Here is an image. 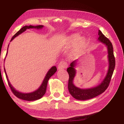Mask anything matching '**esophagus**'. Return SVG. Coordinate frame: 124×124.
<instances>
[{"instance_id": "esophagus-1", "label": "esophagus", "mask_w": 124, "mask_h": 124, "mask_svg": "<svg viewBox=\"0 0 124 124\" xmlns=\"http://www.w3.org/2000/svg\"><path fill=\"white\" fill-rule=\"evenodd\" d=\"M68 67V63L66 61H62L59 62L58 66V68L59 70L66 69Z\"/></svg>"}]
</instances>
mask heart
Returning a JSON list of instances; mask_svg holds the SVG:
<instances>
[{"label": "heart", "instance_id": "heart-1", "mask_svg": "<svg viewBox=\"0 0 124 124\" xmlns=\"http://www.w3.org/2000/svg\"><path fill=\"white\" fill-rule=\"evenodd\" d=\"M78 35L77 34H74L70 37V41L71 42H74L78 40ZM85 42V40L83 38H81L79 40V43L80 44L83 45Z\"/></svg>", "mask_w": 124, "mask_h": 124}]
</instances>
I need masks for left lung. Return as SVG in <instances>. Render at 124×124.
<instances>
[{
  "mask_svg": "<svg viewBox=\"0 0 124 124\" xmlns=\"http://www.w3.org/2000/svg\"><path fill=\"white\" fill-rule=\"evenodd\" d=\"M98 35V40L106 44L108 48V58L109 62V68L108 72L104 80L98 86L89 89H80L75 86L73 83V78L76 72L74 69L76 62L74 61L71 62L70 67L67 69L69 76L68 87L70 94L73 98L77 100H85L92 99L103 93L109 85L113 73L115 66V59L113 53V46L110 40H108L100 30H99Z\"/></svg>",
  "mask_w": 124,
  "mask_h": 124,
  "instance_id": "8db88e82",
  "label": "left lung"
}]
</instances>
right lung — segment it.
I'll return each mask as SVG.
<instances>
[{"label":"right lung","instance_id":"right-lung-1","mask_svg":"<svg viewBox=\"0 0 124 124\" xmlns=\"http://www.w3.org/2000/svg\"><path fill=\"white\" fill-rule=\"evenodd\" d=\"M43 27L42 25H39V26H33L31 25H30L29 26H25L24 27H22L20 31H18L16 34H15L12 38H11V41H12L15 37H16L18 35H19L21 34V33L23 32L24 31H25L27 29H29V28H35L37 29H39V28H42ZM6 54V55H7ZM5 70V72L6 74V76L7 80L8 81V83L9 86V87L11 90V91L13 93V94L17 97V98L23 99L24 100H27V101H33V100H36L40 99L41 97H42L46 92V87H47V82L49 78L53 76V75L57 71V68L55 66L52 67V68L49 70V71H48V72L47 73L46 77H45L44 79L43 80V82L42 84H41L40 87L38 88V89H37V91H36L34 92H32L31 93H20L19 92H17L13 86H12L11 84L9 81V80L8 78V77L7 76V73L6 72L5 69L4 68Z\"/></svg>","mask_w":124,"mask_h":124}]
</instances>
